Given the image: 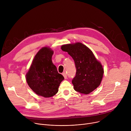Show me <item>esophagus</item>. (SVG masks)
<instances>
[{
    "label": "esophagus",
    "instance_id": "34e87169",
    "mask_svg": "<svg viewBox=\"0 0 131 131\" xmlns=\"http://www.w3.org/2000/svg\"><path fill=\"white\" fill-rule=\"evenodd\" d=\"M62 74H63V76H64V77L65 79H67V74H66V73L65 72H64L62 73Z\"/></svg>",
    "mask_w": 131,
    "mask_h": 131
}]
</instances>
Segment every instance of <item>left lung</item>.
Listing matches in <instances>:
<instances>
[{
  "label": "left lung",
  "mask_w": 131,
  "mask_h": 131,
  "mask_svg": "<svg viewBox=\"0 0 131 131\" xmlns=\"http://www.w3.org/2000/svg\"><path fill=\"white\" fill-rule=\"evenodd\" d=\"M61 49L68 52L75 63L76 73L72 80L74 90L88 94L96 89L101 83L104 69L92 51L80 42L63 45Z\"/></svg>",
  "instance_id": "left-lung-1"
}]
</instances>
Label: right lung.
<instances>
[{
    "label": "right lung",
    "instance_id": "right-lung-1",
    "mask_svg": "<svg viewBox=\"0 0 131 131\" xmlns=\"http://www.w3.org/2000/svg\"><path fill=\"white\" fill-rule=\"evenodd\" d=\"M53 51L49 47L41 48L35 56L26 74L27 83L36 94L50 97L58 93L64 77L52 61Z\"/></svg>",
    "mask_w": 131,
    "mask_h": 131
}]
</instances>
